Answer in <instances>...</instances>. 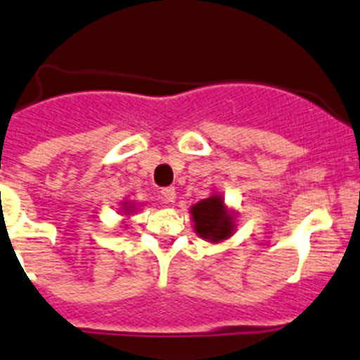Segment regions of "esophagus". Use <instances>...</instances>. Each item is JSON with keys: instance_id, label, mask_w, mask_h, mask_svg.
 <instances>
[{"instance_id": "obj_1", "label": "esophagus", "mask_w": 360, "mask_h": 360, "mask_svg": "<svg viewBox=\"0 0 360 360\" xmlns=\"http://www.w3.org/2000/svg\"><path fill=\"white\" fill-rule=\"evenodd\" d=\"M161 199H163L165 204H172L174 200H176V188H163V190H161Z\"/></svg>"}]
</instances>
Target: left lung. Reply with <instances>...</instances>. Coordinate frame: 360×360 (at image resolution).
<instances>
[{
    "label": "left lung",
    "instance_id": "8db88e82",
    "mask_svg": "<svg viewBox=\"0 0 360 360\" xmlns=\"http://www.w3.org/2000/svg\"><path fill=\"white\" fill-rule=\"evenodd\" d=\"M191 220H193V229L197 236L202 240L218 243L227 238H231L236 229L234 224V214L224 204L221 195H211L210 199H202L193 204L190 210Z\"/></svg>",
    "mask_w": 360,
    "mask_h": 360
}]
</instances>
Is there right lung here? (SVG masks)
Masks as SVG:
<instances>
[{
  "label": "right lung",
  "mask_w": 360,
  "mask_h": 360,
  "mask_svg": "<svg viewBox=\"0 0 360 360\" xmlns=\"http://www.w3.org/2000/svg\"><path fill=\"white\" fill-rule=\"evenodd\" d=\"M134 210H136V207H134L133 204H129V202H124V207H122V211H124V213H127V214H129V213H133Z\"/></svg>",
  "instance_id": "1"
}]
</instances>
